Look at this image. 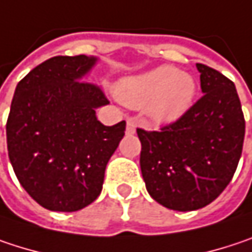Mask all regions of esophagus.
Wrapping results in <instances>:
<instances>
[{
	"mask_svg": "<svg viewBox=\"0 0 252 252\" xmlns=\"http://www.w3.org/2000/svg\"><path fill=\"white\" fill-rule=\"evenodd\" d=\"M135 126H137V124H135V121L134 120H126V134H134L135 132Z\"/></svg>",
	"mask_w": 252,
	"mask_h": 252,
	"instance_id": "1",
	"label": "esophagus"
}]
</instances>
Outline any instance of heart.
<instances>
[{"label":"heart","instance_id":"1","mask_svg":"<svg viewBox=\"0 0 252 252\" xmlns=\"http://www.w3.org/2000/svg\"><path fill=\"white\" fill-rule=\"evenodd\" d=\"M115 92L118 99L128 106L141 108L147 105L153 120L172 121L192 105L196 83L189 73L177 72L172 66H160L123 79Z\"/></svg>","mask_w":252,"mask_h":252}]
</instances>
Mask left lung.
<instances>
[{"label": "left lung", "instance_id": "obj_1", "mask_svg": "<svg viewBox=\"0 0 252 252\" xmlns=\"http://www.w3.org/2000/svg\"><path fill=\"white\" fill-rule=\"evenodd\" d=\"M203 95L158 131L137 128L140 166L150 196L180 212L214 202L240 161L245 120L232 80L196 63Z\"/></svg>", "mask_w": 252, "mask_h": 252}]
</instances>
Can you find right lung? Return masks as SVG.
Instances as JSON below:
<instances>
[{
	"mask_svg": "<svg viewBox=\"0 0 252 252\" xmlns=\"http://www.w3.org/2000/svg\"><path fill=\"white\" fill-rule=\"evenodd\" d=\"M96 58L56 56L18 82L7 120V149L20 185L49 211L75 212L102 190L105 167L126 134V121H98L109 102L85 82Z\"/></svg>",
	"mask_w": 252,
	"mask_h": 252,
	"instance_id": "obj_1",
	"label": "right lung"
}]
</instances>
